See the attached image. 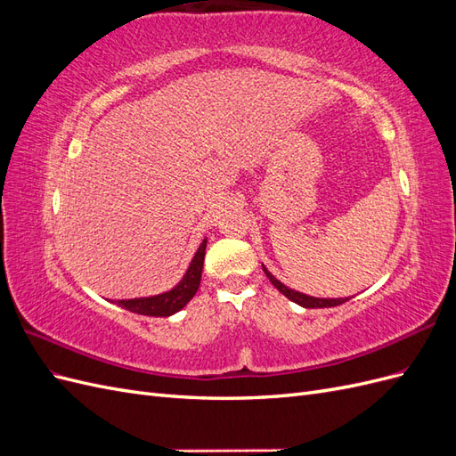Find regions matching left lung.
Returning a JSON list of instances; mask_svg holds the SVG:
<instances>
[{
	"mask_svg": "<svg viewBox=\"0 0 456 456\" xmlns=\"http://www.w3.org/2000/svg\"><path fill=\"white\" fill-rule=\"evenodd\" d=\"M262 270H265L266 278L272 281V285H273L275 289H278V291H280L281 295H285L289 300L297 302V305L302 306V308H330V306H338V305H342V302L350 300V298H315V297H308V295H305V293L295 291V289L285 287L280 280H275L273 275H272L265 266H262Z\"/></svg>",
	"mask_w": 456,
	"mask_h": 456,
	"instance_id": "1",
	"label": "left lung"
}]
</instances>
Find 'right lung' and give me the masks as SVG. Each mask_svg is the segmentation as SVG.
I'll return each instance as SVG.
<instances>
[{"instance_id": "1", "label": "right lung", "mask_w": 456, "mask_h": 456, "mask_svg": "<svg viewBox=\"0 0 456 456\" xmlns=\"http://www.w3.org/2000/svg\"><path fill=\"white\" fill-rule=\"evenodd\" d=\"M205 247H207V240L201 241L200 249L196 251L194 258H191V262H190L184 278L178 281V285H175L171 291L156 295V297H146V298L118 300V305L129 312L142 314V315H154V317H167V315L176 314L178 310H183L191 300V297L198 293V287L201 281Z\"/></svg>"}]
</instances>
